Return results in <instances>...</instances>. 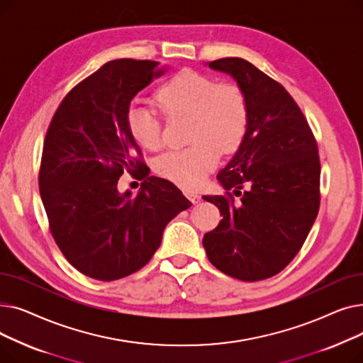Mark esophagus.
<instances>
[{"mask_svg":"<svg viewBox=\"0 0 363 363\" xmlns=\"http://www.w3.org/2000/svg\"><path fill=\"white\" fill-rule=\"evenodd\" d=\"M185 196H186V199L191 201L193 204H197V203H200V200H201V197L197 194V193H194V191H185Z\"/></svg>","mask_w":363,"mask_h":363,"instance_id":"34e87169","label":"esophagus"}]
</instances>
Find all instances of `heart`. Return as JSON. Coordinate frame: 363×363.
<instances>
[{
    "mask_svg": "<svg viewBox=\"0 0 363 363\" xmlns=\"http://www.w3.org/2000/svg\"><path fill=\"white\" fill-rule=\"evenodd\" d=\"M156 106L167 119L186 116L188 147L167 151L152 164L156 174L186 191L200 188L216 167L219 152L234 155L249 129V106L240 86L216 84L196 70H181L155 94ZM126 125L132 140L145 150L162 145V122L148 108L130 106Z\"/></svg>",
    "mask_w": 363,
    "mask_h": 363,
    "instance_id": "1",
    "label": "heart"
}]
</instances>
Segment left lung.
Masks as SVG:
<instances>
[{
    "label": "left lung",
    "instance_id": "obj_1",
    "mask_svg": "<svg viewBox=\"0 0 363 363\" xmlns=\"http://www.w3.org/2000/svg\"><path fill=\"white\" fill-rule=\"evenodd\" d=\"M208 67L237 81L249 106V129L216 177L226 196L203 197L223 216L203 237V245L220 272L255 282L279 274L296 257L318 216V145L300 107L279 82L238 57ZM231 189L242 196L240 203Z\"/></svg>",
    "mask_w": 363,
    "mask_h": 363
}]
</instances>
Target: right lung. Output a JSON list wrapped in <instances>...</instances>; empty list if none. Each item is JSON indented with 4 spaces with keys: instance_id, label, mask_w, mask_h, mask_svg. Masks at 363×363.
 <instances>
[{
    "instance_id": "add662e5",
    "label": "right lung",
    "mask_w": 363,
    "mask_h": 363,
    "mask_svg": "<svg viewBox=\"0 0 363 363\" xmlns=\"http://www.w3.org/2000/svg\"><path fill=\"white\" fill-rule=\"evenodd\" d=\"M157 66L106 63L69 91L47 130L38 181L50 231L73 268L94 279L140 271L159 249L166 225L191 206L172 182L147 177L126 125L132 99L163 74ZM123 169L145 179L135 198L117 191Z\"/></svg>"
}]
</instances>
